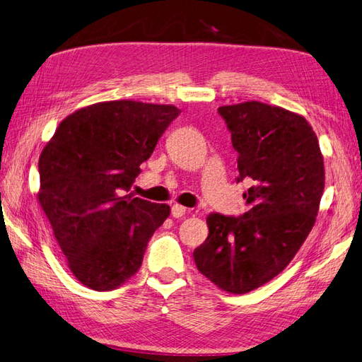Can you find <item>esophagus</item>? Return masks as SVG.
<instances>
[{"instance_id":"1","label":"esophagus","mask_w":362,"mask_h":362,"mask_svg":"<svg viewBox=\"0 0 362 362\" xmlns=\"http://www.w3.org/2000/svg\"><path fill=\"white\" fill-rule=\"evenodd\" d=\"M187 211H188L187 208L182 206V205H177V204H174L171 206V214H173V217H175V219H179V217L185 216V213H187Z\"/></svg>"}]
</instances>
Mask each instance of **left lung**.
<instances>
[{"label": "left lung", "mask_w": 362, "mask_h": 362, "mask_svg": "<svg viewBox=\"0 0 362 362\" xmlns=\"http://www.w3.org/2000/svg\"><path fill=\"white\" fill-rule=\"evenodd\" d=\"M238 151L236 180L248 209L211 213L208 238L194 250L197 270L217 287L242 295L272 281L312 231L324 192V158L304 117L260 102L217 109Z\"/></svg>", "instance_id": "1"}]
</instances>
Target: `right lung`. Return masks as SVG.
<instances>
[{"instance_id": "right-lung-1", "label": "right lung", "mask_w": 362, "mask_h": 362, "mask_svg": "<svg viewBox=\"0 0 362 362\" xmlns=\"http://www.w3.org/2000/svg\"><path fill=\"white\" fill-rule=\"evenodd\" d=\"M180 114L131 100L71 114L40 156V205L71 272L86 287L114 290L139 272L166 204L128 194L140 165Z\"/></svg>"}]
</instances>
